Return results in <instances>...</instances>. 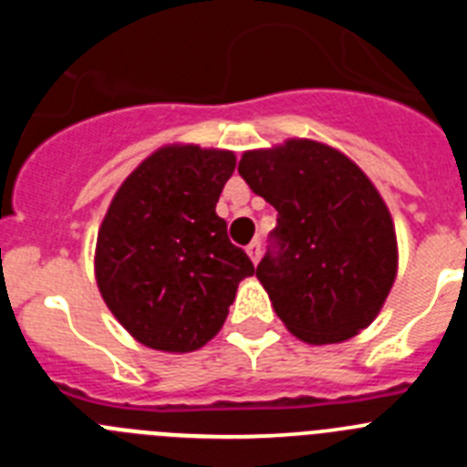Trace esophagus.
Returning a JSON list of instances; mask_svg holds the SVG:
<instances>
[{"label": "esophagus", "instance_id": "1", "mask_svg": "<svg viewBox=\"0 0 467 467\" xmlns=\"http://www.w3.org/2000/svg\"><path fill=\"white\" fill-rule=\"evenodd\" d=\"M247 250V254H250V259H253L254 264L259 262V257H262V241H253L250 243V245L245 247Z\"/></svg>", "mask_w": 467, "mask_h": 467}]
</instances>
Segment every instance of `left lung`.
<instances>
[{
	"label": "left lung",
	"instance_id": "left-lung-1",
	"mask_svg": "<svg viewBox=\"0 0 467 467\" xmlns=\"http://www.w3.org/2000/svg\"><path fill=\"white\" fill-rule=\"evenodd\" d=\"M238 172L278 210L257 278L285 327L308 344L365 329L398 271L393 220L365 172L311 140L245 151Z\"/></svg>",
	"mask_w": 467,
	"mask_h": 467
}]
</instances>
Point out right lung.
Segmentation results:
<instances>
[{
	"label": "right lung",
	"instance_id": "obj_1",
	"mask_svg": "<svg viewBox=\"0 0 467 467\" xmlns=\"http://www.w3.org/2000/svg\"><path fill=\"white\" fill-rule=\"evenodd\" d=\"M234 168L231 151L163 147L111 201L98 231L95 278L140 344L171 353L201 348L224 325L238 283L254 274L214 213Z\"/></svg>",
	"mask_w": 467,
	"mask_h": 467
}]
</instances>
